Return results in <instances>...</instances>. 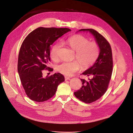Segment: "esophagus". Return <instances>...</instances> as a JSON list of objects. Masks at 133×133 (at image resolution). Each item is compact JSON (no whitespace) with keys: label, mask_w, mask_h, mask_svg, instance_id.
I'll return each mask as SVG.
<instances>
[{"label":"esophagus","mask_w":133,"mask_h":133,"mask_svg":"<svg viewBox=\"0 0 133 133\" xmlns=\"http://www.w3.org/2000/svg\"><path fill=\"white\" fill-rule=\"evenodd\" d=\"M65 79L66 81V80H70V77H67V76H65Z\"/></svg>","instance_id":"1"}]
</instances>
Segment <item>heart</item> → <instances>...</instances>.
Wrapping results in <instances>:
<instances>
[{
    "label": "heart",
    "instance_id": "obj_1",
    "mask_svg": "<svg viewBox=\"0 0 133 133\" xmlns=\"http://www.w3.org/2000/svg\"><path fill=\"white\" fill-rule=\"evenodd\" d=\"M62 43L68 45L76 51L75 58L78 61L63 62L56 66V70L64 75H72L80 69L81 66L83 68L91 66L98 57L100 48L98 43L89 42L87 38L83 35H74L62 41ZM61 47L60 43H56L51 47L50 55L52 60L56 61L58 58V53Z\"/></svg>",
    "mask_w": 133,
    "mask_h": 133
}]
</instances>
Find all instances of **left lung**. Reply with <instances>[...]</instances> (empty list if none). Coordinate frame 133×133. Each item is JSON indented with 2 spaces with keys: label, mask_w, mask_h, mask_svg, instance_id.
Masks as SVG:
<instances>
[{
  "label": "left lung",
  "mask_w": 133,
  "mask_h": 133,
  "mask_svg": "<svg viewBox=\"0 0 133 133\" xmlns=\"http://www.w3.org/2000/svg\"><path fill=\"white\" fill-rule=\"evenodd\" d=\"M79 31H88L95 37L100 48L98 57L94 65L82 75L91 76L86 81L81 79L82 86L74 92L76 97L87 104L99 99L107 91L112 72V56L111 46L105 38L93 29H82Z\"/></svg>",
  "instance_id": "left-lung-1"
}]
</instances>
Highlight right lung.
<instances>
[{
  "label": "right lung",
  "mask_w": 133,
  "mask_h": 133,
  "mask_svg": "<svg viewBox=\"0 0 133 133\" xmlns=\"http://www.w3.org/2000/svg\"><path fill=\"white\" fill-rule=\"evenodd\" d=\"M71 31L67 28L39 27L30 32L23 41L18 59V72L27 96L32 101L43 102L55 95L58 86L65 81L64 76L55 73L46 78L43 70L52 71L50 46L59 37Z\"/></svg>",
  "instance_id": "1"
}]
</instances>
